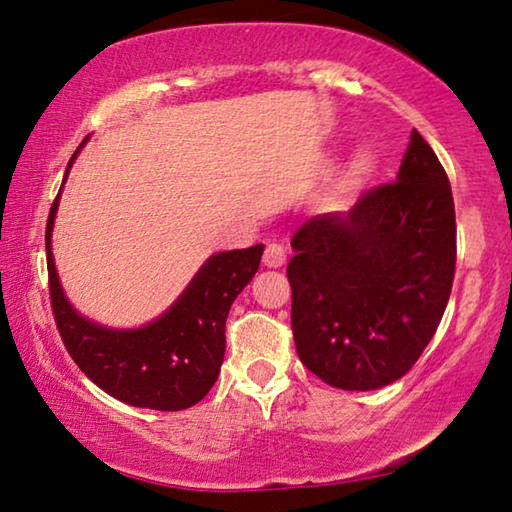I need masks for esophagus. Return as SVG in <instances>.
Here are the masks:
<instances>
[{
    "label": "esophagus",
    "mask_w": 512,
    "mask_h": 512,
    "mask_svg": "<svg viewBox=\"0 0 512 512\" xmlns=\"http://www.w3.org/2000/svg\"><path fill=\"white\" fill-rule=\"evenodd\" d=\"M284 262H287V250H284V246L280 244H266V250H264V264L271 266V268H277L282 266Z\"/></svg>",
    "instance_id": "obj_1"
}]
</instances>
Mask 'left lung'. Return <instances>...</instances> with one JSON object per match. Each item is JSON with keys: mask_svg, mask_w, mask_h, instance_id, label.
<instances>
[{"mask_svg": "<svg viewBox=\"0 0 512 512\" xmlns=\"http://www.w3.org/2000/svg\"><path fill=\"white\" fill-rule=\"evenodd\" d=\"M291 329L300 361L341 391H375L413 368L452 293L449 178L413 131L395 183L348 214L311 216L291 239Z\"/></svg>", "mask_w": 512, "mask_h": 512, "instance_id": "obj_1", "label": "left lung"}]
</instances>
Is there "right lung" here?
I'll use <instances>...</instances> for the list:
<instances>
[{"label": "right lung", "instance_id": "obj_1", "mask_svg": "<svg viewBox=\"0 0 512 512\" xmlns=\"http://www.w3.org/2000/svg\"><path fill=\"white\" fill-rule=\"evenodd\" d=\"M58 198L60 192L51 205L45 244L51 309L69 357L99 388L131 406L183 411L201 402L219 377L230 305L253 280L264 246L212 255L167 314L140 329H108L76 314L60 289L51 257Z\"/></svg>", "mask_w": 512, "mask_h": 512}]
</instances>
